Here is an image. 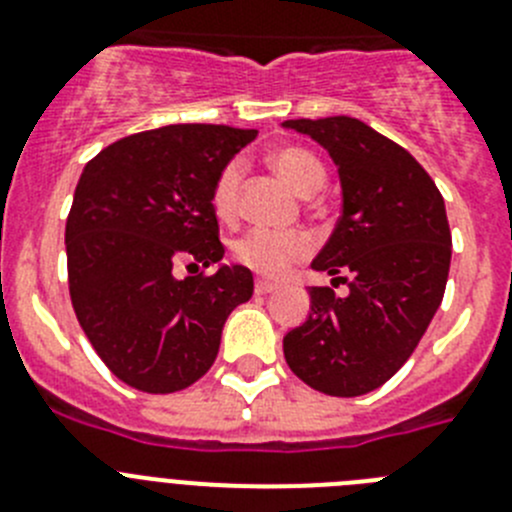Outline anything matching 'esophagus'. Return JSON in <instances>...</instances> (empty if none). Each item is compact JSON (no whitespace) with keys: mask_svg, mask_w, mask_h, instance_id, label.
<instances>
[{"mask_svg":"<svg viewBox=\"0 0 512 512\" xmlns=\"http://www.w3.org/2000/svg\"><path fill=\"white\" fill-rule=\"evenodd\" d=\"M276 284L274 281H266V279H256V294H269L274 292Z\"/></svg>","mask_w":512,"mask_h":512,"instance_id":"34e87169","label":"esophagus"}]
</instances>
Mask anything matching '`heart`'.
I'll use <instances>...</instances> for the list:
<instances>
[{
	"instance_id": "heart-1",
	"label": "heart",
	"mask_w": 512,
	"mask_h": 512,
	"mask_svg": "<svg viewBox=\"0 0 512 512\" xmlns=\"http://www.w3.org/2000/svg\"><path fill=\"white\" fill-rule=\"evenodd\" d=\"M271 167L276 175L287 182L297 195L309 198L325 185V167L307 149L287 147L271 157ZM241 164L231 162L223 167L213 187V213L215 218L228 223L238 213V187H241ZM312 251V241L304 233H279V231H248L246 236L233 243V256L238 264L248 266L256 274L281 276L292 264L302 261Z\"/></svg>"
}]
</instances>
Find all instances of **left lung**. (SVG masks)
<instances>
[{
    "label": "left lung",
    "mask_w": 512,
    "mask_h": 512,
    "mask_svg": "<svg viewBox=\"0 0 512 512\" xmlns=\"http://www.w3.org/2000/svg\"><path fill=\"white\" fill-rule=\"evenodd\" d=\"M281 126L314 139L335 162L342 215L312 269L348 284L345 297L309 289V317L284 335V358L314 391L363 396L411 358L442 304L452 261L444 198L406 149L360 119Z\"/></svg>",
    "instance_id": "left-lung-1"
}]
</instances>
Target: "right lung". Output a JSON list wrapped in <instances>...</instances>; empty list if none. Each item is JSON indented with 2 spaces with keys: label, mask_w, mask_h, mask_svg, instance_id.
I'll list each match as a JSON object with an SVG mask.
<instances>
[{
  "label": "right lung",
  "mask_w": 512,
  "mask_h": 512,
  "mask_svg": "<svg viewBox=\"0 0 512 512\" xmlns=\"http://www.w3.org/2000/svg\"><path fill=\"white\" fill-rule=\"evenodd\" d=\"M256 129L172 124L119 139L83 167L65 223L70 302L98 358L144 393L203 378L253 274L220 264L213 187ZM177 263L219 264L177 280Z\"/></svg>",
  "instance_id": "add662e5"
}]
</instances>
